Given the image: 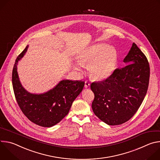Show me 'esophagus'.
<instances>
[{"label":"esophagus","mask_w":160,"mask_h":160,"mask_svg":"<svg viewBox=\"0 0 160 160\" xmlns=\"http://www.w3.org/2000/svg\"><path fill=\"white\" fill-rule=\"evenodd\" d=\"M89 87H90V83L88 82H87V81H85V88H88Z\"/></svg>","instance_id":"1"}]
</instances>
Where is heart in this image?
Here are the masks:
<instances>
[{
  "label": "heart",
  "mask_w": 160,
  "mask_h": 160,
  "mask_svg": "<svg viewBox=\"0 0 160 160\" xmlns=\"http://www.w3.org/2000/svg\"><path fill=\"white\" fill-rule=\"evenodd\" d=\"M75 69L81 71L82 67L88 65V72L95 80H104L115 72L118 56L115 49L104 43H97L82 52L78 56Z\"/></svg>",
  "instance_id": "1"
}]
</instances>
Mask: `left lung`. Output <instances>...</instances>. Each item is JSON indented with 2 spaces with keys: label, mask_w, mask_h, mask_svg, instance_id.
<instances>
[{
  "label": "left lung",
  "mask_w": 160,
  "mask_h": 160,
  "mask_svg": "<svg viewBox=\"0 0 160 160\" xmlns=\"http://www.w3.org/2000/svg\"><path fill=\"white\" fill-rule=\"evenodd\" d=\"M123 62L127 65L116 69L109 78L90 85L94 94L92 110L109 125L129 120L141 105L148 88L149 64L135 43Z\"/></svg>",
  "instance_id": "1"
}]
</instances>
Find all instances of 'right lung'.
I'll return each instance as SVG.
<instances>
[{"label": "right lung", "mask_w": 160, "mask_h": 160, "mask_svg": "<svg viewBox=\"0 0 160 160\" xmlns=\"http://www.w3.org/2000/svg\"><path fill=\"white\" fill-rule=\"evenodd\" d=\"M28 45L16 58L12 82L17 102L24 115L32 122L43 127L58 123L69 112L73 102L80 94L85 82L63 80L43 94H32L22 86L17 72L18 61L24 56Z\"/></svg>", "instance_id": "obj_1"}]
</instances>
